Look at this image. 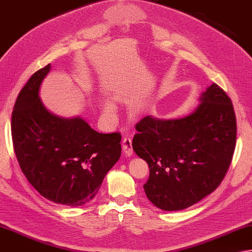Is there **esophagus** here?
<instances>
[{"label": "esophagus", "instance_id": "1", "mask_svg": "<svg viewBox=\"0 0 252 252\" xmlns=\"http://www.w3.org/2000/svg\"><path fill=\"white\" fill-rule=\"evenodd\" d=\"M132 141H131V138L130 137H124V139L122 141V145H123V150L126 153L127 156H131L132 155Z\"/></svg>", "mask_w": 252, "mask_h": 252}]
</instances>
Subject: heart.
<instances>
[{
	"mask_svg": "<svg viewBox=\"0 0 252 252\" xmlns=\"http://www.w3.org/2000/svg\"><path fill=\"white\" fill-rule=\"evenodd\" d=\"M104 107H105V110H106V111H111V110L113 109V105H112L111 103H105Z\"/></svg>",
	"mask_w": 252,
	"mask_h": 252,
	"instance_id": "b5f03b06",
	"label": "heart"
}]
</instances>
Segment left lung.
I'll list each match as a JSON object with an SVG mask.
<instances>
[{
	"label": "left lung",
	"instance_id": "1",
	"mask_svg": "<svg viewBox=\"0 0 252 252\" xmlns=\"http://www.w3.org/2000/svg\"><path fill=\"white\" fill-rule=\"evenodd\" d=\"M200 100L184 119L147 116L135 126L132 148L150 169L143 189L165 211L186 209L213 192L232 163L237 137L232 100L217 84Z\"/></svg>",
	"mask_w": 252,
	"mask_h": 252
}]
</instances>
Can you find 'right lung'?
I'll use <instances>...</instances> for the list:
<instances>
[{"label": "right lung", "instance_id": "1", "mask_svg": "<svg viewBox=\"0 0 252 252\" xmlns=\"http://www.w3.org/2000/svg\"><path fill=\"white\" fill-rule=\"evenodd\" d=\"M50 64L30 77L12 113L14 151L28 182L55 203L83 205L94 198L122 152L121 132L101 133L79 117L61 119L39 97Z\"/></svg>", "mask_w": 252, "mask_h": 252}]
</instances>
